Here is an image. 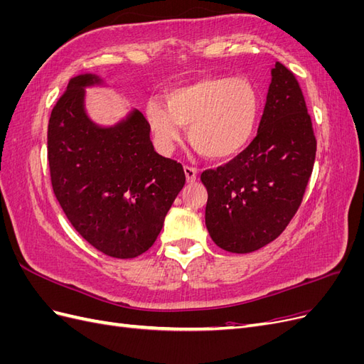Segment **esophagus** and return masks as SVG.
Returning a JSON list of instances; mask_svg holds the SVG:
<instances>
[{
    "label": "esophagus",
    "mask_w": 364,
    "mask_h": 364,
    "mask_svg": "<svg viewBox=\"0 0 364 364\" xmlns=\"http://www.w3.org/2000/svg\"><path fill=\"white\" fill-rule=\"evenodd\" d=\"M183 171H185V176H186V181H188L190 183L197 181V170L194 167H190V165H185Z\"/></svg>",
    "instance_id": "obj_1"
}]
</instances>
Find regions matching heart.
Wrapping results in <instances>:
<instances>
[{"mask_svg":"<svg viewBox=\"0 0 364 364\" xmlns=\"http://www.w3.org/2000/svg\"><path fill=\"white\" fill-rule=\"evenodd\" d=\"M165 107L150 100L146 117L164 150L179 139L186 127L190 144L200 155L223 159L250 139L257 124L259 98L246 77H203L165 92Z\"/></svg>","mask_w":364,"mask_h":364,"instance_id":"b5f03b06","label":"heart"}]
</instances>
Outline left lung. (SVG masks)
<instances>
[{
	"label": "left lung",
	"instance_id": "1",
	"mask_svg": "<svg viewBox=\"0 0 364 364\" xmlns=\"http://www.w3.org/2000/svg\"><path fill=\"white\" fill-rule=\"evenodd\" d=\"M314 159L316 138L301 86L277 62L257 136L232 161L200 176L214 243L249 253L278 238L301 206Z\"/></svg>",
	"mask_w": 364,
	"mask_h": 364
}]
</instances>
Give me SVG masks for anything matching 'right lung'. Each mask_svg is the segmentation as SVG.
<instances>
[{
  "label": "right lung",
  "mask_w": 364,
  "mask_h": 364,
  "mask_svg": "<svg viewBox=\"0 0 364 364\" xmlns=\"http://www.w3.org/2000/svg\"><path fill=\"white\" fill-rule=\"evenodd\" d=\"M95 74L70 80L48 123L53 191L65 215L105 255L139 257L155 243L185 185L182 165L155 151L150 124L134 109L114 126H98L85 109Z\"/></svg>",
  "instance_id": "1"
}]
</instances>
